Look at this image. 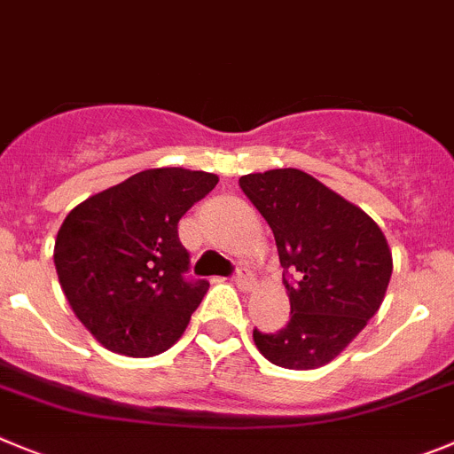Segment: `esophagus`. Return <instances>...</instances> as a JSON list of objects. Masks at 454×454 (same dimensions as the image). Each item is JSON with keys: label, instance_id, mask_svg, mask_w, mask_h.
<instances>
[{"label": "esophagus", "instance_id": "1", "mask_svg": "<svg viewBox=\"0 0 454 454\" xmlns=\"http://www.w3.org/2000/svg\"><path fill=\"white\" fill-rule=\"evenodd\" d=\"M235 285L244 291H251L253 285H255V275H253V270L247 269V266H239L235 273Z\"/></svg>", "mask_w": 454, "mask_h": 454}]
</instances>
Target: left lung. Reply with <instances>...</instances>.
Segmentation results:
<instances>
[{
    "mask_svg": "<svg viewBox=\"0 0 454 454\" xmlns=\"http://www.w3.org/2000/svg\"><path fill=\"white\" fill-rule=\"evenodd\" d=\"M270 226L279 264L295 273L285 286L291 320L278 333L253 332L260 354L285 370L327 365L379 311L392 278V251L379 223L295 168L239 179Z\"/></svg>",
    "mask_w": 454,
    "mask_h": 454,
    "instance_id": "1",
    "label": "left lung"
}]
</instances>
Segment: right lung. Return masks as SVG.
Segmentation results:
<instances>
[{"mask_svg": "<svg viewBox=\"0 0 454 454\" xmlns=\"http://www.w3.org/2000/svg\"><path fill=\"white\" fill-rule=\"evenodd\" d=\"M217 181L199 169H143L67 215L55 270L78 320L105 349L150 358L184 336L207 282L184 278L190 260L176 226Z\"/></svg>", "mask_w": 454, "mask_h": 454, "instance_id": "obj_1", "label": "right lung"}]
</instances>
